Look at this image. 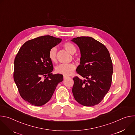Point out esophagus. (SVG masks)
Instances as JSON below:
<instances>
[{
	"label": "esophagus",
	"mask_w": 135,
	"mask_h": 135,
	"mask_svg": "<svg viewBox=\"0 0 135 135\" xmlns=\"http://www.w3.org/2000/svg\"><path fill=\"white\" fill-rule=\"evenodd\" d=\"M69 77L68 76H65V75H64V79H67V78H68Z\"/></svg>",
	"instance_id": "1"
}]
</instances>
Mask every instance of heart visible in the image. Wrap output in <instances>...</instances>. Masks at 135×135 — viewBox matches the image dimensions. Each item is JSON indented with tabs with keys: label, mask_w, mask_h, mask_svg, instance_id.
I'll return each mask as SVG.
<instances>
[{
	"label": "heart",
	"mask_w": 135,
	"mask_h": 135,
	"mask_svg": "<svg viewBox=\"0 0 135 135\" xmlns=\"http://www.w3.org/2000/svg\"><path fill=\"white\" fill-rule=\"evenodd\" d=\"M63 47L69 53L73 54L76 52V47L75 46L70 42H66L64 44ZM56 48L52 47L49 51L48 56L49 59L52 62H56ZM75 69V66L73 64H60L55 68V71L57 74H62L65 76L71 75Z\"/></svg>",
	"instance_id": "1"
}]
</instances>
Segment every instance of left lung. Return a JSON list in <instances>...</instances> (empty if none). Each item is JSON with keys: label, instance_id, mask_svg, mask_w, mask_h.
<instances>
[{"label": "left lung", "instance_id": "1", "mask_svg": "<svg viewBox=\"0 0 135 135\" xmlns=\"http://www.w3.org/2000/svg\"><path fill=\"white\" fill-rule=\"evenodd\" d=\"M80 50V65L76 71L86 80L73 78L72 92L75 99L85 106L98 104L111 86L113 64L106 47L90 37H78L71 40Z\"/></svg>", "mask_w": 135, "mask_h": 135}]
</instances>
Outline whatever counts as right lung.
Listing matches in <instances>:
<instances>
[{
    "instance_id": "add662e5",
    "label": "right lung",
    "mask_w": 135,
    "mask_h": 135,
    "mask_svg": "<svg viewBox=\"0 0 135 135\" xmlns=\"http://www.w3.org/2000/svg\"><path fill=\"white\" fill-rule=\"evenodd\" d=\"M61 40L49 35L38 37L26 42L15 57L14 82L21 97L32 105L47 103L63 81L62 75L51 73L53 66L48 56L49 50Z\"/></svg>"
}]
</instances>
